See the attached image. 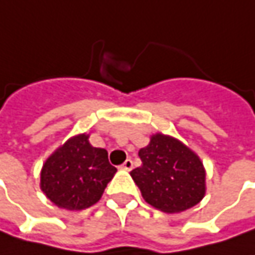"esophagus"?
Returning <instances> with one entry per match:
<instances>
[{
    "label": "esophagus",
    "instance_id": "esophagus-1",
    "mask_svg": "<svg viewBox=\"0 0 255 255\" xmlns=\"http://www.w3.org/2000/svg\"><path fill=\"white\" fill-rule=\"evenodd\" d=\"M121 169H123V170H132L133 169V162L132 159H126L125 162H123V164L121 166Z\"/></svg>",
    "mask_w": 255,
    "mask_h": 255
}]
</instances>
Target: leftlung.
<instances>
[{
    "instance_id": "left-lung-1",
    "label": "left lung",
    "mask_w": 255,
    "mask_h": 255,
    "mask_svg": "<svg viewBox=\"0 0 255 255\" xmlns=\"http://www.w3.org/2000/svg\"><path fill=\"white\" fill-rule=\"evenodd\" d=\"M142 166L130 171L143 199L157 210L180 213L206 194V170L200 157L180 140L156 133L139 150Z\"/></svg>"
}]
</instances>
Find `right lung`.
I'll return each mask as SVG.
<instances>
[{
    "instance_id": "add662e5",
    "label": "right lung",
    "mask_w": 255,
    "mask_h": 255,
    "mask_svg": "<svg viewBox=\"0 0 255 255\" xmlns=\"http://www.w3.org/2000/svg\"><path fill=\"white\" fill-rule=\"evenodd\" d=\"M89 134L81 133L58 147L41 170V190L65 210H84L101 200L116 167L108 160V152L93 147Z\"/></svg>"
}]
</instances>
